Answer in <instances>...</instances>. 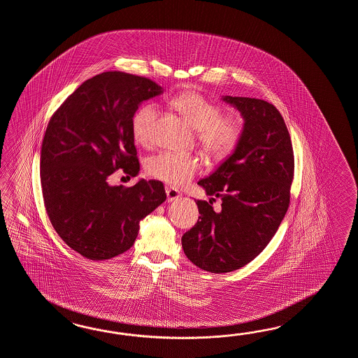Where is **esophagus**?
<instances>
[{"mask_svg": "<svg viewBox=\"0 0 358 358\" xmlns=\"http://www.w3.org/2000/svg\"><path fill=\"white\" fill-rule=\"evenodd\" d=\"M166 201H177L178 198H181V192L176 190V189H172V187H166Z\"/></svg>", "mask_w": 358, "mask_h": 358, "instance_id": "1", "label": "esophagus"}]
</instances>
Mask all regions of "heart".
Returning <instances> with one entry per match:
<instances>
[{
  "label": "heart",
  "instance_id": "1",
  "mask_svg": "<svg viewBox=\"0 0 358 358\" xmlns=\"http://www.w3.org/2000/svg\"><path fill=\"white\" fill-rule=\"evenodd\" d=\"M171 105L192 124L204 154L213 159L231 155L243 136V119L239 115H224V107L198 92H185L171 99ZM159 119V108L152 102L141 105L131 116L134 140L148 146L152 143ZM201 160L192 154L162 151L148 157L145 168L150 177L169 186H182L199 172Z\"/></svg>",
  "mask_w": 358,
  "mask_h": 358
}]
</instances>
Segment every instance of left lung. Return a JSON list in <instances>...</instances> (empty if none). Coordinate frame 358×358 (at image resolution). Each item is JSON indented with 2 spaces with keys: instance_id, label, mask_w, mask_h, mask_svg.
<instances>
[{
  "instance_id": "left-lung-1",
  "label": "left lung",
  "mask_w": 358,
  "mask_h": 358,
  "mask_svg": "<svg viewBox=\"0 0 358 358\" xmlns=\"http://www.w3.org/2000/svg\"><path fill=\"white\" fill-rule=\"evenodd\" d=\"M242 114L243 136L236 151L201 180L210 203L198 201L199 220L182 236L183 252L210 273L236 271L262 252L277 233L289 204L294 150L274 106L248 96H222ZM220 197L222 210L211 201Z\"/></svg>"
}]
</instances>
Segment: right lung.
I'll list each match as a JSON object with an SVG mask.
<instances>
[{
    "instance_id": "1",
    "label": "right lung",
    "mask_w": 358,
    "mask_h": 358,
    "mask_svg": "<svg viewBox=\"0 0 358 358\" xmlns=\"http://www.w3.org/2000/svg\"><path fill=\"white\" fill-rule=\"evenodd\" d=\"M162 93L148 78L108 71L83 83L48 124L40 163L45 208L63 242L89 260L128 251L141 220L166 199L157 180L107 182L117 169L138 175L131 116Z\"/></svg>"
}]
</instances>
